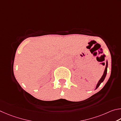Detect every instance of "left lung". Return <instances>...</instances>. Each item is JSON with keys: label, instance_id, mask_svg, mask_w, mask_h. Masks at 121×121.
<instances>
[{"label": "left lung", "instance_id": "8db88e82", "mask_svg": "<svg viewBox=\"0 0 121 121\" xmlns=\"http://www.w3.org/2000/svg\"><path fill=\"white\" fill-rule=\"evenodd\" d=\"M107 67H108V62L107 60L106 61V67H105V71L104 72V74L103 75H102V77L100 78V79L99 80V81L98 82V83H97V86H96V87L95 89H97V88H98L99 86H100V84L102 83V82L104 81V80H105V78H106V76L107 74Z\"/></svg>", "mask_w": 121, "mask_h": 121}]
</instances>
